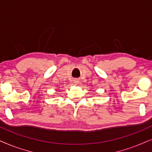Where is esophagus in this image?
<instances>
[{"instance_id": "34e87169", "label": "esophagus", "mask_w": 152, "mask_h": 152, "mask_svg": "<svg viewBox=\"0 0 152 152\" xmlns=\"http://www.w3.org/2000/svg\"><path fill=\"white\" fill-rule=\"evenodd\" d=\"M74 83H76V84H77V83H78V82H79V81H78V80H74Z\"/></svg>"}]
</instances>
